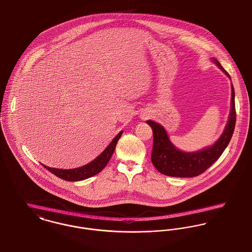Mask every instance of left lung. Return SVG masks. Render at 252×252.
Wrapping results in <instances>:
<instances>
[{
	"label": "left lung",
	"instance_id": "left-lung-1",
	"mask_svg": "<svg viewBox=\"0 0 252 252\" xmlns=\"http://www.w3.org/2000/svg\"><path fill=\"white\" fill-rule=\"evenodd\" d=\"M213 62L230 78L229 74L216 58H213ZM231 88V110L224 131L213 146L201 151L184 153L177 150L171 143L165 128L161 125L153 121H147V124L152 127L154 132L152 162L159 173L174 177H193L204 173L220 158L231 140L236 124L235 92L233 85Z\"/></svg>",
	"mask_w": 252,
	"mask_h": 252
}]
</instances>
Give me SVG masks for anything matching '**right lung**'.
Listing matches in <instances>:
<instances>
[{"label":"right lung","instance_id":"1","mask_svg":"<svg viewBox=\"0 0 252 252\" xmlns=\"http://www.w3.org/2000/svg\"><path fill=\"white\" fill-rule=\"evenodd\" d=\"M123 134V131L119 132L118 135L111 141V143L108 145V147L97 156L95 160L88 163L85 166L72 169V170H62V169H56V168H50L45 165L44 168H46L48 171H50L52 174L57 175L59 178L67 181H79L86 178H89L93 175H96L99 172H101L104 167L109 162L111 156L113 155L115 148H116L118 140Z\"/></svg>","mask_w":252,"mask_h":252}]
</instances>
